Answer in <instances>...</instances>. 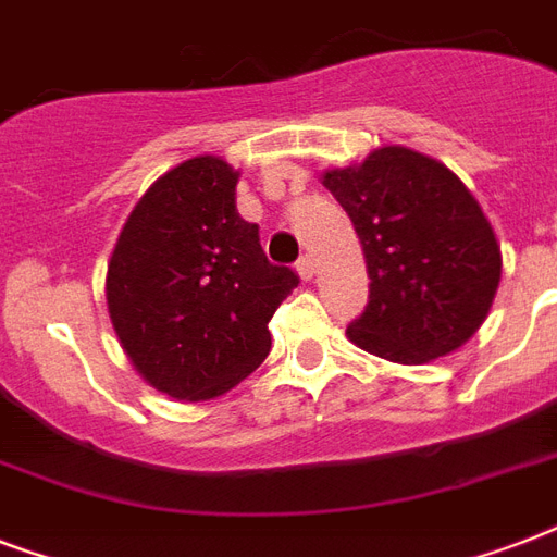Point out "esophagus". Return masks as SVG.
<instances>
[{"mask_svg": "<svg viewBox=\"0 0 557 557\" xmlns=\"http://www.w3.org/2000/svg\"><path fill=\"white\" fill-rule=\"evenodd\" d=\"M297 274H300V277L304 280H312V274H314V260L312 257H309V253H304V257H300V260H297Z\"/></svg>", "mask_w": 557, "mask_h": 557, "instance_id": "esophagus-1", "label": "esophagus"}]
</instances>
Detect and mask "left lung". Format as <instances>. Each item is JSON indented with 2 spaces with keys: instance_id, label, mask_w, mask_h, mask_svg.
Here are the masks:
<instances>
[{
  "instance_id": "1",
  "label": "left lung",
  "mask_w": 557,
  "mask_h": 557,
  "mask_svg": "<svg viewBox=\"0 0 557 557\" xmlns=\"http://www.w3.org/2000/svg\"><path fill=\"white\" fill-rule=\"evenodd\" d=\"M323 185L352 219L370 274L349 341L398 364L462 347L488 314L503 265L468 187L445 164L405 147H381L358 168L330 170Z\"/></svg>"
}]
</instances>
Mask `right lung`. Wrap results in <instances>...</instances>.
Wrapping results in <instances>:
<instances>
[{"mask_svg": "<svg viewBox=\"0 0 557 557\" xmlns=\"http://www.w3.org/2000/svg\"><path fill=\"white\" fill-rule=\"evenodd\" d=\"M236 173L199 156L144 193L109 260L107 304L121 347L152 387L213 398L265 361L269 321L300 283L236 213Z\"/></svg>", "mask_w": 557, "mask_h": 557, "instance_id": "1", "label": "right lung"}]
</instances>
